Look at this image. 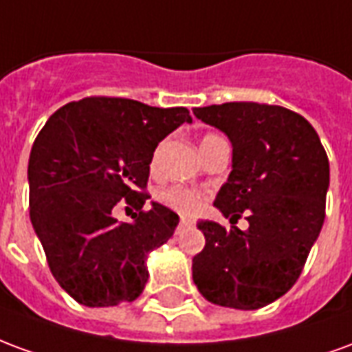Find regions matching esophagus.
Returning <instances> with one entry per match:
<instances>
[{"label": "esophagus", "instance_id": "34e87169", "mask_svg": "<svg viewBox=\"0 0 352 352\" xmlns=\"http://www.w3.org/2000/svg\"><path fill=\"white\" fill-rule=\"evenodd\" d=\"M190 224H192L190 219L183 217V219H181V222H179V228H183V226H190Z\"/></svg>", "mask_w": 352, "mask_h": 352}]
</instances>
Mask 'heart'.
Masks as SVG:
<instances>
[{"label":"heart","mask_w":352,"mask_h":352,"mask_svg":"<svg viewBox=\"0 0 352 352\" xmlns=\"http://www.w3.org/2000/svg\"><path fill=\"white\" fill-rule=\"evenodd\" d=\"M213 139H219V135H213V133H209L206 138L201 139V145H207L209 141H213ZM158 154H160V148L154 153L153 162H151V168H156V164H158ZM162 201L166 204V206L173 207L175 211L179 213H186L192 214L196 213L201 206V198H199V194L196 190H190V188H171V190H166L160 196Z\"/></svg>","instance_id":"1"}]
</instances>
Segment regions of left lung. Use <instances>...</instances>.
Here are the masks:
<instances>
[{
    "label": "left lung",
    "mask_w": 352,
    "mask_h": 352,
    "mask_svg": "<svg viewBox=\"0 0 352 352\" xmlns=\"http://www.w3.org/2000/svg\"><path fill=\"white\" fill-rule=\"evenodd\" d=\"M201 122L232 143V171L213 206L247 232L198 221L204 251L192 258V279L207 302L252 311L292 288L324 222L328 156L303 116L279 105L234 101L194 107Z\"/></svg>",
    "instance_id": "1"
}]
</instances>
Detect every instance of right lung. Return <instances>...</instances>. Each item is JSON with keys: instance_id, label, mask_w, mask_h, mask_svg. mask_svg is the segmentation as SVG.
Listing matches in <instances>:
<instances>
[{"instance_id": "1", "label": "right lung", "mask_w": 352, "mask_h": 352, "mask_svg": "<svg viewBox=\"0 0 352 352\" xmlns=\"http://www.w3.org/2000/svg\"><path fill=\"white\" fill-rule=\"evenodd\" d=\"M190 124L184 107L85 98L58 109L35 139L30 219L58 285L87 307L133 302L148 280L146 256L173 236L179 214L143 188L162 139ZM120 199L140 214L118 223Z\"/></svg>"}]
</instances>
